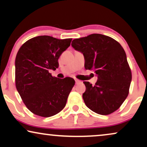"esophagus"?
I'll use <instances>...</instances> for the list:
<instances>
[{
	"label": "esophagus",
	"instance_id": "34e87169",
	"mask_svg": "<svg viewBox=\"0 0 147 147\" xmlns=\"http://www.w3.org/2000/svg\"><path fill=\"white\" fill-rule=\"evenodd\" d=\"M75 82H76V84H80V83H81V81H80L79 80H75Z\"/></svg>",
	"mask_w": 147,
	"mask_h": 147
}]
</instances>
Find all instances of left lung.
I'll return each instance as SVG.
<instances>
[{"mask_svg": "<svg viewBox=\"0 0 147 147\" xmlns=\"http://www.w3.org/2000/svg\"><path fill=\"white\" fill-rule=\"evenodd\" d=\"M71 45L83 53L86 69L98 76L95 86L84 82L82 95L88 108L101 115H108L120 107L129 93L131 70L121 45L112 38L92 34L73 40Z\"/></svg>", "mask_w": 147, "mask_h": 147, "instance_id": "1", "label": "left lung"}]
</instances>
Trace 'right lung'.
<instances>
[{
	"label": "right lung",
	"instance_id": "add662e5",
	"mask_svg": "<svg viewBox=\"0 0 147 147\" xmlns=\"http://www.w3.org/2000/svg\"><path fill=\"white\" fill-rule=\"evenodd\" d=\"M72 39L42 35L20 47L15 59V85L27 108L36 115L50 117L65 107L75 81L59 79L49 73L59 67L58 59Z\"/></svg>",
	"mask_w": 147,
	"mask_h": 147
}]
</instances>
